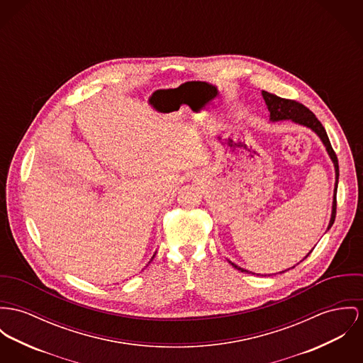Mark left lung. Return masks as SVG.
I'll use <instances>...</instances> for the list:
<instances>
[{
    "mask_svg": "<svg viewBox=\"0 0 363 363\" xmlns=\"http://www.w3.org/2000/svg\"><path fill=\"white\" fill-rule=\"evenodd\" d=\"M262 96L265 99V104L268 106V111L271 113V120L272 121H279V120H293L294 123H298V124H303L308 128H311L312 131H315L319 138L323 142V145L326 146V150L330 156V159L333 160V164L335 168V200H333V211H332V218H330V223L328 226V229L332 228V225L335 223V210H337V184H338V160H337V156H335V152L332 147V143L329 140V137L326 134V130L325 127L322 125V123L316 118V116L313 113L311 112L308 109L307 106H304L303 104L297 102V101H293V99H286V98H280L278 95H274L271 92H267V91H262ZM311 252H308L309 255ZM307 255V257H308ZM306 257V258H307ZM232 267H235L238 271L240 272H247L250 274L249 271L238 267L236 264L230 262ZM294 268V267H293ZM284 272V271H283ZM281 274V272H280Z\"/></svg>",
    "mask_w": 363,
    "mask_h": 363,
    "instance_id": "left-lung-1",
    "label": "left lung"
}]
</instances>
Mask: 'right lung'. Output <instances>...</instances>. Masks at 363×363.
<instances>
[{"label": "right lung", "instance_id": "right-lung-1", "mask_svg": "<svg viewBox=\"0 0 363 363\" xmlns=\"http://www.w3.org/2000/svg\"><path fill=\"white\" fill-rule=\"evenodd\" d=\"M153 257H155V255H153ZM153 257H152V259H153Z\"/></svg>", "mask_w": 363, "mask_h": 363}]
</instances>
